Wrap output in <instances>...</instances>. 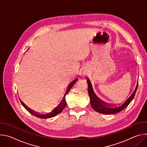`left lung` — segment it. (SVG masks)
Segmentation results:
<instances>
[{
	"label": "left lung",
	"mask_w": 147,
	"mask_h": 147,
	"mask_svg": "<svg viewBox=\"0 0 147 147\" xmlns=\"http://www.w3.org/2000/svg\"><path fill=\"white\" fill-rule=\"evenodd\" d=\"M87 83H88V94L90 98V103L92 108H93L94 110H95L97 112H99L102 114H106V115L116 113L117 112H120L121 111L124 109L125 108H126L130 104V103L131 102V100L133 99L138 88V83L137 82V86L133 93L125 101V102L123 105H121V106H120L118 108H112L108 107L109 106L108 103L103 102L96 96V95L95 94L93 91L91 84L89 79H88L87 80Z\"/></svg>",
	"instance_id": "left-lung-1"
}]
</instances>
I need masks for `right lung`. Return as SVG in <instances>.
Returning <instances> with one entry per match:
<instances>
[{
	"label": "right lung",
	"mask_w": 147,
	"mask_h": 147,
	"mask_svg": "<svg viewBox=\"0 0 147 147\" xmlns=\"http://www.w3.org/2000/svg\"><path fill=\"white\" fill-rule=\"evenodd\" d=\"M77 80H78V78H77L76 79H75L74 81H73L70 84H69V86H68V87H67V90H66V93H65V95H64V96H63V100H61V102L59 103V105H57V106L51 112H50V113H47V114H45V115H38V114H37V113H35V112H33V111H31V109H29L28 108V107H27L26 106V105H24V104L22 102V104H23V105L26 108V109H27L30 113H31L32 115H34V116H36V117H39V118H42V119H45V118L52 117H53V116H56V115L59 114L60 113H61V112H62V111L65 109V107H66V99H65V96L69 93L70 90L72 88L73 86L76 83V82L77 81Z\"/></svg>",
	"instance_id": "obj_1"
}]
</instances>
